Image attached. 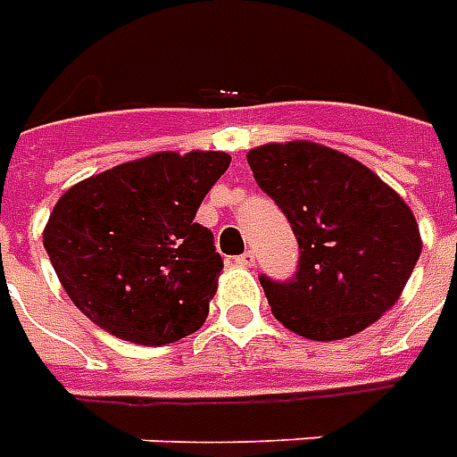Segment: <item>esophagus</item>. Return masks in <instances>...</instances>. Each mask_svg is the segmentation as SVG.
Masks as SVG:
<instances>
[{
  "mask_svg": "<svg viewBox=\"0 0 457 457\" xmlns=\"http://www.w3.org/2000/svg\"><path fill=\"white\" fill-rule=\"evenodd\" d=\"M235 262H237V264H242V267H254V252L252 250L242 252V254H239Z\"/></svg>",
  "mask_w": 457,
  "mask_h": 457,
  "instance_id": "1",
  "label": "esophagus"
}]
</instances>
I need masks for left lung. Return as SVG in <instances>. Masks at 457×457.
<instances>
[{"label": "left lung", "mask_w": 457, "mask_h": 457, "mask_svg": "<svg viewBox=\"0 0 457 457\" xmlns=\"http://www.w3.org/2000/svg\"><path fill=\"white\" fill-rule=\"evenodd\" d=\"M247 162L299 242L295 277H260L284 327L346 339L398 302L420 257L416 218L398 193L359 161L306 140L260 145Z\"/></svg>", "instance_id": "obj_1"}]
</instances>
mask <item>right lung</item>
Masks as SVG:
<instances>
[{
	"instance_id": "1",
	"label": "right lung",
	"mask_w": 457,
	"mask_h": 457,
	"mask_svg": "<svg viewBox=\"0 0 457 457\" xmlns=\"http://www.w3.org/2000/svg\"><path fill=\"white\" fill-rule=\"evenodd\" d=\"M228 168V153H155L63 193L44 247L96 327L162 346L205 324L222 257L195 212Z\"/></svg>"
}]
</instances>
